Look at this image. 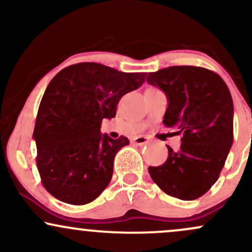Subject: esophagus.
Here are the masks:
<instances>
[{"label":"esophagus","instance_id":"34e87169","mask_svg":"<svg viewBox=\"0 0 252 252\" xmlns=\"http://www.w3.org/2000/svg\"><path fill=\"white\" fill-rule=\"evenodd\" d=\"M132 142L137 144V146H143V144L148 143L149 140L147 137H144V136H138V137H135L134 140H132Z\"/></svg>","mask_w":252,"mask_h":252}]
</instances>
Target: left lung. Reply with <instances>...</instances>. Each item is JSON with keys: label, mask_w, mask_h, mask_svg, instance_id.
<instances>
[{"label": "left lung", "mask_w": 252, "mask_h": 252, "mask_svg": "<svg viewBox=\"0 0 252 252\" xmlns=\"http://www.w3.org/2000/svg\"><path fill=\"white\" fill-rule=\"evenodd\" d=\"M166 94L167 128L182 134L181 146H169L166 162L149 167L153 181L181 200L200 198L218 180L233 143V102L216 72L196 66H170L147 77Z\"/></svg>", "instance_id": "left-lung-1"}]
</instances>
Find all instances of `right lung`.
Instances as JSON below:
<instances>
[{"mask_svg":"<svg viewBox=\"0 0 252 252\" xmlns=\"http://www.w3.org/2000/svg\"><path fill=\"white\" fill-rule=\"evenodd\" d=\"M146 76L79 63L51 80L37 110L33 138L41 182L54 198L84 205L106 189L115 155L129 140L100 134L102 121L116 116L121 98L140 88Z\"/></svg>","mask_w":252,"mask_h":252,"instance_id":"obj_1","label":"right lung"}]
</instances>
